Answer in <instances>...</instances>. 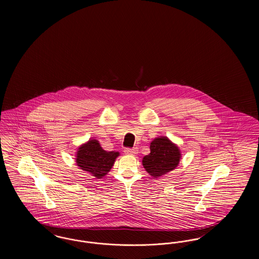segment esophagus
<instances>
[{"mask_svg": "<svg viewBox=\"0 0 259 259\" xmlns=\"http://www.w3.org/2000/svg\"><path fill=\"white\" fill-rule=\"evenodd\" d=\"M124 152L125 154H128V155H136L138 153V148H125Z\"/></svg>", "mask_w": 259, "mask_h": 259, "instance_id": "1", "label": "esophagus"}]
</instances>
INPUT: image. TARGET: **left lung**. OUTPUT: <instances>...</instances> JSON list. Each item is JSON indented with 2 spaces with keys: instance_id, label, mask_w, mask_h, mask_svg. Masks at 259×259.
I'll use <instances>...</instances> for the list:
<instances>
[{
  "instance_id": "1",
  "label": "left lung",
  "mask_w": 259,
  "mask_h": 259,
  "mask_svg": "<svg viewBox=\"0 0 259 259\" xmlns=\"http://www.w3.org/2000/svg\"><path fill=\"white\" fill-rule=\"evenodd\" d=\"M149 148L150 153L143 158V166L151 177L157 179L178 167L181 151L167 137L154 139Z\"/></svg>"
}]
</instances>
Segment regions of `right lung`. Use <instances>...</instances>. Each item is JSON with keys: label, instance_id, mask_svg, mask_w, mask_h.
Returning a JSON list of instances; mask_svg holds the SVG:
<instances>
[{"label": "right lung", "instance_id": "add662e5", "mask_svg": "<svg viewBox=\"0 0 259 259\" xmlns=\"http://www.w3.org/2000/svg\"><path fill=\"white\" fill-rule=\"evenodd\" d=\"M118 155L117 151H106L97 140L92 139L77 148L75 162L82 171L102 179L111 171Z\"/></svg>", "mask_w": 259, "mask_h": 259}]
</instances>
